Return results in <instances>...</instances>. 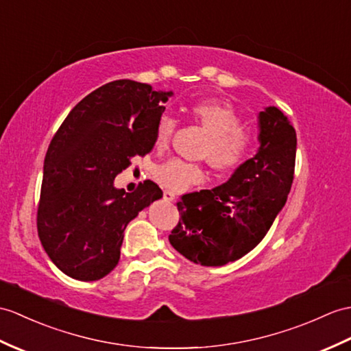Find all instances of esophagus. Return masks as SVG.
Instances as JSON below:
<instances>
[{
  "mask_svg": "<svg viewBox=\"0 0 351 351\" xmlns=\"http://www.w3.org/2000/svg\"><path fill=\"white\" fill-rule=\"evenodd\" d=\"M162 199H165L166 202H173L176 199V194L170 190H165L162 191Z\"/></svg>",
  "mask_w": 351,
  "mask_h": 351,
  "instance_id": "34e87169",
  "label": "esophagus"
}]
</instances>
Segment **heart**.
I'll use <instances>...</instances> for the list:
<instances>
[{
  "mask_svg": "<svg viewBox=\"0 0 351 351\" xmlns=\"http://www.w3.org/2000/svg\"><path fill=\"white\" fill-rule=\"evenodd\" d=\"M189 115L208 134L200 157L218 172H232L245 165L254 148V136L243 128V121L230 104L219 101H197L189 108ZM175 133V119L161 117L156 127L154 145L166 151ZM157 181L170 190L182 191L205 181L206 172L202 165L181 158L162 162L154 172Z\"/></svg>",
  "mask_w": 351,
  "mask_h": 351,
  "instance_id": "obj_1",
  "label": "heart"
}]
</instances>
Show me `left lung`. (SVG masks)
<instances>
[{"label": "left lung", "instance_id": "1", "mask_svg": "<svg viewBox=\"0 0 351 351\" xmlns=\"http://www.w3.org/2000/svg\"><path fill=\"white\" fill-rule=\"evenodd\" d=\"M260 148L214 190L185 194L176 203L181 221L169 241L202 266H223L257 247L291 189L296 132L284 113L266 108L258 115Z\"/></svg>", "mask_w": 351, "mask_h": 351}]
</instances>
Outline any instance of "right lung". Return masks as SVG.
I'll use <instances>...</instances> for the list:
<instances>
[{
    "mask_svg": "<svg viewBox=\"0 0 351 351\" xmlns=\"http://www.w3.org/2000/svg\"><path fill=\"white\" fill-rule=\"evenodd\" d=\"M172 93L121 79L80 100L49 145L37 208V232L49 258L65 275L97 281L119 262L127 224L160 186L146 179L133 193L113 179L154 148L156 127Z\"/></svg>",
    "mask_w": 351,
    "mask_h": 351,
    "instance_id": "obj_1",
    "label": "right lung"
}]
</instances>
